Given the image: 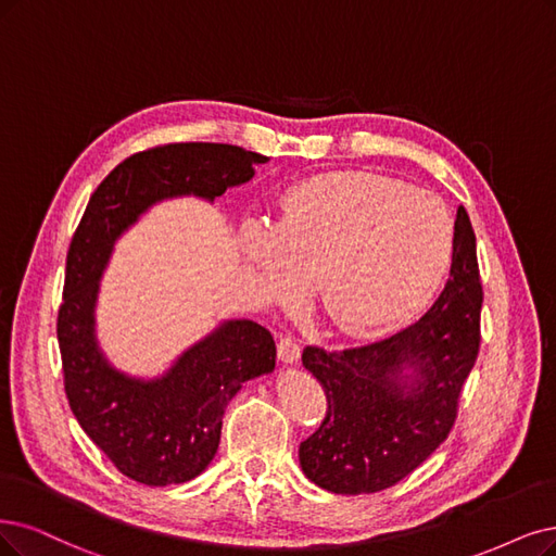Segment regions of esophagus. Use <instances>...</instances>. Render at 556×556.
Masks as SVG:
<instances>
[{
    "label": "esophagus",
    "mask_w": 556,
    "mask_h": 556,
    "mask_svg": "<svg viewBox=\"0 0 556 556\" xmlns=\"http://www.w3.org/2000/svg\"><path fill=\"white\" fill-rule=\"evenodd\" d=\"M277 353L283 364H298L300 359V343L293 337H281L277 343Z\"/></svg>",
    "instance_id": "34e87169"
}]
</instances>
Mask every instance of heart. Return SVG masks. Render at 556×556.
<instances>
[{"instance_id": "1", "label": "heart", "mask_w": 556, "mask_h": 556, "mask_svg": "<svg viewBox=\"0 0 556 556\" xmlns=\"http://www.w3.org/2000/svg\"><path fill=\"white\" fill-rule=\"evenodd\" d=\"M240 252L265 300L286 304L312 281L327 325L368 337L394 330L433 300L454 256V219L435 194L339 172L293 185L273 229L244 222Z\"/></svg>"}]
</instances>
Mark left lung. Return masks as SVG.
Returning <instances> with one entry per match:
<instances>
[{
  "mask_svg": "<svg viewBox=\"0 0 556 556\" xmlns=\"http://www.w3.org/2000/svg\"><path fill=\"white\" fill-rule=\"evenodd\" d=\"M481 302L477 238L460 205L451 275L424 318L341 353L304 348L302 364L327 396L320 428L300 444L306 479L337 495H371L433 454L454 428L479 355Z\"/></svg>",
  "mask_w": 556,
  "mask_h": 556,
  "instance_id": "1",
  "label": "left lung"
}]
</instances>
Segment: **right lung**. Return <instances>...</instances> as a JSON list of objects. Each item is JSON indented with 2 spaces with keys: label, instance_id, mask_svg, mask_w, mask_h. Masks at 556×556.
Listing matches in <instances>:
<instances>
[{
  "label": "right lung",
  "instance_id": "obj_1",
  "mask_svg": "<svg viewBox=\"0 0 556 556\" xmlns=\"http://www.w3.org/2000/svg\"><path fill=\"white\" fill-rule=\"evenodd\" d=\"M261 153L231 143H167L123 160L98 185L71 240L56 339L71 409L114 467L143 485L199 477L217 454L222 417L247 380L275 371L277 348L263 325L219 323L155 378H135L102 353L96 306L116 240L155 203H213L254 178Z\"/></svg>",
  "mask_w": 556,
  "mask_h": 556
}]
</instances>
